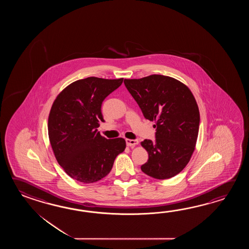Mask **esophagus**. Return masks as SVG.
Masks as SVG:
<instances>
[{
	"label": "esophagus",
	"instance_id": "34e87169",
	"mask_svg": "<svg viewBox=\"0 0 249 249\" xmlns=\"http://www.w3.org/2000/svg\"><path fill=\"white\" fill-rule=\"evenodd\" d=\"M139 142L137 140H130V139H126V145L128 147H134L137 145Z\"/></svg>",
	"mask_w": 249,
	"mask_h": 249
}]
</instances>
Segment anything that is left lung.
<instances>
[{
	"instance_id": "1",
	"label": "left lung",
	"mask_w": 249,
	"mask_h": 249,
	"mask_svg": "<svg viewBox=\"0 0 249 249\" xmlns=\"http://www.w3.org/2000/svg\"><path fill=\"white\" fill-rule=\"evenodd\" d=\"M124 83L145 118L156 123V141L141 142L148 154L142 171L159 180L178 175L190 162L198 135L200 117L192 92L183 83L161 74Z\"/></svg>"
}]
</instances>
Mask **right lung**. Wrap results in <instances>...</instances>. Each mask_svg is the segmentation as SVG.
Masks as SVG:
<instances>
[{
  "instance_id": "obj_1",
  "label": "right lung",
  "mask_w": 249,
  "mask_h": 249,
  "mask_svg": "<svg viewBox=\"0 0 249 249\" xmlns=\"http://www.w3.org/2000/svg\"><path fill=\"white\" fill-rule=\"evenodd\" d=\"M124 78L87 77L61 90L48 118V134L59 165L74 180L92 183L109 174L126 147L124 139L107 140L98 132L101 104Z\"/></svg>"
}]
</instances>
